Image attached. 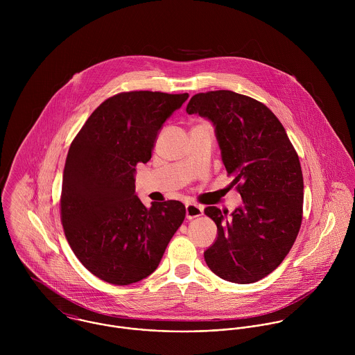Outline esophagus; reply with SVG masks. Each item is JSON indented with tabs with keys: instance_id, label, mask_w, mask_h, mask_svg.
Here are the masks:
<instances>
[{
	"instance_id": "obj_1",
	"label": "esophagus",
	"mask_w": 355,
	"mask_h": 355,
	"mask_svg": "<svg viewBox=\"0 0 355 355\" xmlns=\"http://www.w3.org/2000/svg\"><path fill=\"white\" fill-rule=\"evenodd\" d=\"M203 214V207L196 203H187L186 205V217L189 220H193L196 217H200Z\"/></svg>"
}]
</instances>
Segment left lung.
I'll use <instances>...</instances> for the list:
<instances>
[{"instance_id": "obj_1", "label": "left lung", "mask_w": 355, "mask_h": 355, "mask_svg": "<svg viewBox=\"0 0 355 355\" xmlns=\"http://www.w3.org/2000/svg\"><path fill=\"white\" fill-rule=\"evenodd\" d=\"M186 110L213 124L223 164L242 197L231 214L216 206L205 209L217 225L205 261L227 282H258L282 263L301 228L304 178L298 154L279 119L250 97L230 90L200 93Z\"/></svg>"}]
</instances>
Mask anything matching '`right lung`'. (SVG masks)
Wrapping results in <instances>:
<instances>
[{"instance_id":"obj_1","label":"right lung","mask_w":355,"mask_h":355,"mask_svg":"<svg viewBox=\"0 0 355 355\" xmlns=\"http://www.w3.org/2000/svg\"><path fill=\"white\" fill-rule=\"evenodd\" d=\"M187 98L158 92L113 96L71 144L60 202L64 232L83 266L106 283L127 286L152 275L184 220L179 201L142 203L135 166L152 158L164 123Z\"/></svg>"}]
</instances>
